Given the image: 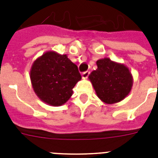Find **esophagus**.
<instances>
[{
    "instance_id": "esophagus-1",
    "label": "esophagus",
    "mask_w": 158,
    "mask_h": 158,
    "mask_svg": "<svg viewBox=\"0 0 158 158\" xmlns=\"http://www.w3.org/2000/svg\"><path fill=\"white\" fill-rule=\"evenodd\" d=\"M89 74H90V73H89V71L84 72V73L82 74V78H83L84 79H88V77H89Z\"/></svg>"
}]
</instances>
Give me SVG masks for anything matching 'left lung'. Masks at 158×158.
<instances>
[{
    "label": "left lung",
    "mask_w": 158,
    "mask_h": 158,
    "mask_svg": "<svg viewBox=\"0 0 158 158\" xmlns=\"http://www.w3.org/2000/svg\"><path fill=\"white\" fill-rule=\"evenodd\" d=\"M98 69L89 74L97 96L106 104L117 103L129 95L133 76L126 65L109 58L97 60Z\"/></svg>",
    "instance_id": "left-lung-1"
}]
</instances>
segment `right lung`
<instances>
[{
	"instance_id": "right-lung-1",
	"label": "right lung",
	"mask_w": 158,
	"mask_h": 158,
	"mask_svg": "<svg viewBox=\"0 0 158 158\" xmlns=\"http://www.w3.org/2000/svg\"><path fill=\"white\" fill-rule=\"evenodd\" d=\"M30 79L33 91L40 100L59 106L70 98L72 89L81 79V75L67 55L48 51L33 61Z\"/></svg>"
}]
</instances>
